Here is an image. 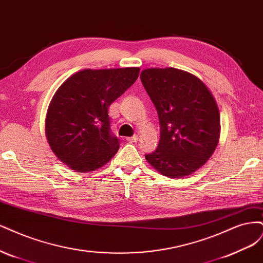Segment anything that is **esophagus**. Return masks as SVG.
<instances>
[{"label": "esophagus", "mask_w": 263, "mask_h": 263, "mask_svg": "<svg viewBox=\"0 0 263 263\" xmlns=\"http://www.w3.org/2000/svg\"><path fill=\"white\" fill-rule=\"evenodd\" d=\"M139 140V137L138 135H133V137H130V138H126V141H129V142H131V143H134V142H137Z\"/></svg>", "instance_id": "obj_1"}]
</instances>
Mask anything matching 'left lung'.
Here are the masks:
<instances>
[{"label":"left lung","mask_w":263,"mask_h":263,"mask_svg":"<svg viewBox=\"0 0 263 263\" xmlns=\"http://www.w3.org/2000/svg\"><path fill=\"white\" fill-rule=\"evenodd\" d=\"M144 88L157 110L160 138L145 158L169 178L189 176L206 163L219 139L216 101L201 80L175 67L146 69Z\"/></svg>","instance_id":"left-lung-1"}]
</instances>
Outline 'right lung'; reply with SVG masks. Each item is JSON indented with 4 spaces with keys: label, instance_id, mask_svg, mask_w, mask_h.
I'll return each instance as SVG.
<instances>
[{
    "label": "right lung",
    "instance_id": "1",
    "mask_svg": "<svg viewBox=\"0 0 263 263\" xmlns=\"http://www.w3.org/2000/svg\"><path fill=\"white\" fill-rule=\"evenodd\" d=\"M140 67L83 70L59 87L46 118V135L54 155L73 171L89 173L119 149L110 129L109 106L138 80Z\"/></svg>",
    "mask_w": 263,
    "mask_h": 263
}]
</instances>
